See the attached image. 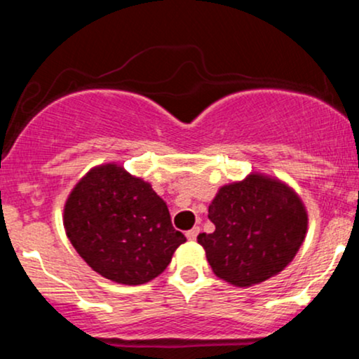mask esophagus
Here are the masks:
<instances>
[{
    "mask_svg": "<svg viewBox=\"0 0 359 359\" xmlns=\"http://www.w3.org/2000/svg\"><path fill=\"white\" fill-rule=\"evenodd\" d=\"M199 231H201L199 226H194L192 229H189V231L185 233V236H187L189 241H196V240H197V234H199Z\"/></svg>",
    "mask_w": 359,
    "mask_h": 359,
    "instance_id": "esophagus-1",
    "label": "esophagus"
}]
</instances>
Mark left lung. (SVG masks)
Wrapping results in <instances>:
<instances>
[{"label":"left lung","instance_id":"1","mask_svg":"<svg viewBox=\"0 0 359 359\" xmlns=\"http://www.w3.org/2000/svg\"><path fill=\"white\" fill-rule=\"evenodd\" d=\"M208 216L216 229L201 233L197 243L214 273L236 287L280 273L307 233V211L300 197L287 184L262 174L222 185Z\"/></svg>","mask_w":359,"mask_h":359}]
</instances>
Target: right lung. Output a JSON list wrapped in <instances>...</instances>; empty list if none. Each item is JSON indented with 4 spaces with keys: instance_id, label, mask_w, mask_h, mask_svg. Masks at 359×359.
I'll return each mask as SVG.
<instances>
[{
    "instance_id": "right-lung-1",
    "label": "right lung",
    "mask_w": 359,
    "mask_h": 359,
    "mask_svg": "<svg viewBox=\"0 0 359 359\" xmlns=\"http://www.w3.org/2000/svg\"><path fill=\"white\" fill-rule=\"evenodd\" d=\"M64 228L94 271L125 285L158 277L185 243L151 185L116 163L94 167L72 189Z\"/></svg>"
}]
</instances>
